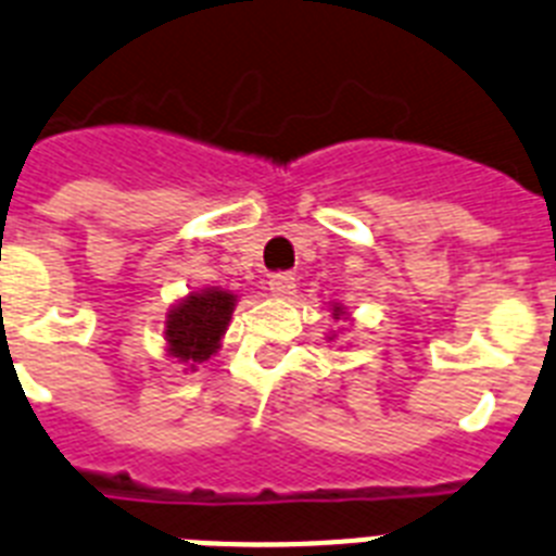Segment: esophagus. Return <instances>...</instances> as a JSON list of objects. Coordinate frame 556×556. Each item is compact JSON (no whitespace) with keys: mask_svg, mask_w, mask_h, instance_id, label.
Masks as SVG:
<instances>
[{"mask_svg":"<svg viewBox=\"0 0 556 556\" xmlns=\"http://www.w3.org/2000/svg\"><path fill=\"white\" fill-rule=\"evenodd\" d=\"M269 292H273V295H281V298L292 295V292H295V275L292 273L269 275Z\"/></svg>","mask_w":556,"mask_h":556,"instance_id":"1","label":"esophagus"}]
</instances>
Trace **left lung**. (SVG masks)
Instances as JSON below:
<instances>
[{
    "label": "left lung",
    "mask_w": 556,
    "mask_h": 556,
    "mask_svg": "<svg viewBox=\"0 0 556 556\" xmlns=\"http://www.w3.org/2000/svg\"><path fill=\"white\" fill-rule=\"evenodd\" d=\"M334 315H343V312H340V306H334Z\"/></svg>",
    "instance_id": "obj_1"
}]
</instances>
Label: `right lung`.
Here are the masks:
<instances>
[{
  "instance_id": "1",
  "label": "right lung",
  "mask_w": 556,
  "mask_h": 556,
  "mask_svg": "<svg viewBox=\"0 0 556 556\" xmlns=\"http://www.w3.org/2000/svg\"><path fill=\"white\" fill-rule=\"evenodd\" d=\"M232 306H236V295L222 289H205V292H193L185 298L165 320L170 357L191 363V368L211 359L213 351L219 349Z\"/></svg>"
}]
</instances>
